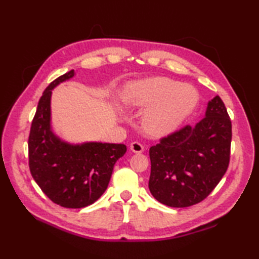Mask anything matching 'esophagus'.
Masks as SVG:
<instances>
[{
  "mask_svg": "<svg viewBox=\"0 0 259 259\" xmlns=\"http://www.w3.org/2000/svg\"><path fill=\"white\" fill-rule=\"evenodd\" d=\"M130 149H131V151H134L136 153H141V152H144L145 148H144V146L140 144V142L134 141L133 144L130 145Z\"/></svg>",
  "mask_w": 259,
  "mask_h": 259,
  "instance_id": "1",
  "label": "esophagus"
}]
</instances>
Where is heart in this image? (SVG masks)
I'll return each instance as SVG.
<instances>
[{
    "instance_id": "obj_1",
    "label": "heart",
    "mask_w": 259,
    "mask_h": 259,
    "mask_svg": "<svg viewBox=\"0 0 259 259\" xmlns=\"http://www.w3.org/2000/svg\"><path fill=\"white\" fill-rule=\"evenodd\" d=\"M198 101L199 93L194 85L167 76L133 82L124 93V102L129 107L147 108L142 125L153 136L174 133L194 111Z\"/></svg>"
}]
</instances>
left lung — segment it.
I'll use <instances>...</instances> for the list:
<instances>
[{"mask_svg":"<svg viewBox=\"0 0 259 259\" xmlns=\"http://www.w3.org/2000/svg\"><path fill=\"white\" fill-rule=\"evenodd\" d=\"M232 121L218 96L205 118L162 138L149 150V190L163 205L189 207L202 201L227 171Z\"/></svg>","mask_w":259,"mask_h":259,"instance_id":"1","label":"left lung"}]
</instances>
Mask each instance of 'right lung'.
I'll return each mask as SVG.
<instances>
[{"mask_svg":"<svg viewBox=\"0 0 259 259\" xmlns=\"http://www.w3.org/2000/svg\"><path fill=\"white\" fill-rule=\"evenodd\" d=\"M74 70L51 82L38 101L29 136V166L33 179L50 199L65 208H83L106 191L114 163L122 157V144L60 139L51 126L52 90L74 76Z\"/></svg>","mask_w":259,"mask_h":259,"instance_id":"1","label":"right lung"}]
</instances>
